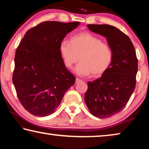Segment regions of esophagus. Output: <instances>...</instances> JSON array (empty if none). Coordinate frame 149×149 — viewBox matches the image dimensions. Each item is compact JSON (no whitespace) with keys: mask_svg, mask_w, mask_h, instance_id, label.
<instances>
[{"mask_svg":"<svg viewBox=\"0 0 149 149\" xmlns=\"http://www.w3.org/2000/svg\"><path fill=\"white\" fill-rule=\"evenodd\" d=\"M81 79H79V78H76V79H75V83H79V82H80V81H81Z\"/></svg>","mask_w":149,"mask_h":149,"instance_id":"34e87169","label":"esophagus"}]
</instances>
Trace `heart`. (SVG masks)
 Segmentation results:
<instances>
[{
  "mask_svg": "<svg viewBox=\"0 0 149 149\" xmlns=\"http://www.w3.org/2000/svg\"><path fill=\"white\" fill-rule=\"evenodd\" d=\"M59 52L68 68H71L79 60L74 72L80 76L91 73L93 76H99L107 71L113 60V51L110 45L87 32L73 36L70 42L62 41Z\"/></svg>",
  "mask_w": 149,
  "mask_h": 149,
  "instance_id": "1",
  "label": "heart"
}]
</instances>
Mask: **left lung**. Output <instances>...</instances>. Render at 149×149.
I'll return each mask as SVG.
<instances>
[{"mask_svg": "<svg viewBox=\"0 0 149 149\" xmlns=\"http://www.w3.org/2000/svg\"><path fill=\"white\" fill-rule=\"evenodd\" d=\"M87 27L107 37L113 60L101 77L87 82L85 102L93 116L110 118L123 110L134 91L138 60L130 37L117 27L107 24H89Z\"/></svg>", "mask_w": 149, "mask_h": 149, "instance_id": "1", "label": "left lung"}]
</instances>
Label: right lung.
Returning <instances> with one entry per match:
<instances>
[{
	"mask_svg": "<svg viewBox=\"0 0 149 149\" xmlns=\"http://www.w3.org/2000/svg\"><path fill=\"white\" fill-rule=\"evenodd\" d=\"M79 22H43L25 34L15 54L12 76L17 98L37 116L52 114L75 77L66 68L59 49L65 35Z\"/></svg>",
	"mask_w": 149,
	"mask_h": 149,
	"instance_id": "right-lung-1",
	"label": "right lung"
}]
</instances>
